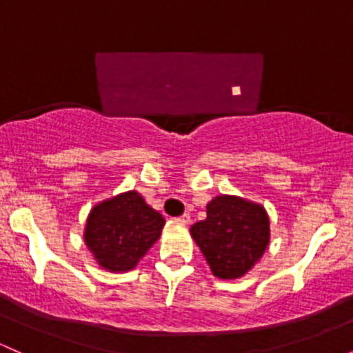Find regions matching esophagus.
Wrapping results in <instances>:
<instances>
[{
  "label": "esophagus",
  "instance_id": "esophagus-1",
  "mask_svg": "<svg viewBox=\"0 0 353 353\" xmlns=\"http://www.w3.org/2000/svg\"><path fill=\"white\" fill-rule=\"evenodd\" d=\"M177 221H181L183 224H189V223H191V216H189L188 212H184L183 216H179V218H177Z\"/></svg>",
  "mask_w": 353,
  "mask_h": 353
}]
</instances>
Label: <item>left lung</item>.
Returning a JSON list of instances; mask_svg holds the SVG:
<instances>
[{
    "instance_id": "left-lung-1",
    "label": "left lung",
    "mask_w": 353,
    "mask_h": 353,
    "mask_svg": "<svg viewBox=\"0 0 353 353\" xmlns=\"http://www.w3.org/2000/svg\"><path fill=\"white\" fill-rule=\"evenodd\" d=\"M206 219L191 226V236L221 280H236L253 268L270 245V218L261 204L238 196H216Z\"/></svg>"
}]
</instances>
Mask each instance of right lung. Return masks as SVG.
<instances>
[{"instance_id": "right-lung-1", "label": "right lung", "mask_w": 353, "mask_h": 353, "mask_svg": "<svg viewBox=\"0 0 353 353\" xmlns=\"http://www.w3.org/2000/svg\"><path fill=\"white\" fill-rule=\"evenodd\" d=\"M165 221L137 191L102 201L92 208L83 241L99 266L123 273L137 266L162 233Z\"/></svg>"}]
</instances>
